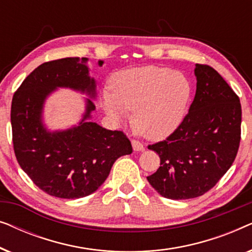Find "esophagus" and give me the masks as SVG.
I'll return each mask as SVG.
<instances>
[{
	"mask_svg": "<svg viewBox=\"0 0 252 252\" xmlns=\"http://www.w3.org/2000/svg\"><path fill=\"white\" fill-rule=\"evenodd\" d=\"M132 146H133L134 151H143L144 150L143 144L136 140H132Z\"/></svg>",
	"mask_w": 252,
	"mask_h": 252,
	"instance_id": "esophagus-1",
	"label": "esophagus"
}]
</instances>
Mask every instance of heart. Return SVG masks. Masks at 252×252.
<instances>
[{
  "label": "heart",
  "mask_w": 252,
  "mask_h": 252,
  "mask_svg": "<svg viewBox=\"0 0 252 252\" xmlns=\"http://www.w3.org/2000/svg\"><path fill=\"white\" fill-rule=\"evenodd\" d=\"M189 95L190 86L181 72L150 65L113 75L102 105L116 122H123L127 111H134L137 130L147 139L160 140L181 124Z\"/></svg>",
  "instance_id": "obj_1"
}]
</instances>
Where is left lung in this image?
I'll use <instances>...</instances> for the list:
<instances>
[{"label": "left lung", "instance_id": "8db88e82", "mask_svg": "<svg viewBox=\"0 0 252 252\" xmlns=\"http://www.w3.org/2000/svg\"><path fill=\"white\" fill-rule=\"evenodd\" d=\"M196 94L188 115L167 137L148 147L160 166L147 177L170 199L202 196L232 166L241 140L240 98L209 65L196 64Z\"/></svg>", "mask_w": 252, "mask_h": 252}]
</instances>
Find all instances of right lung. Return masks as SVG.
Segmentation results:
<instances>
[{"mask_svg": "<svg viewBox=\"0 0 252 252\" xmlns=\"http://www.w3.org/2000/svg\"><path fill=\"white\" fill-rule=\"evenodd\" d=\"M87 58L67 57L37 66L17 89L11 103L13 150L23 171L44 192L60 198H81L97 190L115 161L132 154L120 130L93 123L96 82L89 77ZM104 62L98 61L102 66ZM57 88L86 94V110L77 126L51 132L43 124L48 95Z\"/></svg>", "mask_w": 252, "mask_h": 252, "instance_id": "right-lung-1", "label": "right lung"}]
</instances>
